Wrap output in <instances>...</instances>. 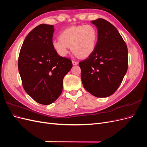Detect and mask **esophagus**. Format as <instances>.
<instances>
[{
  "label": "esophagus",
  "mask_w": 147,
  "mask_h": 147,
  "mask_svg": "<svg viewBox=\"0 0 147 147\" xmlns=\"http://www.w3.org/2000/svg\"><path fill=\"white\" fill-rule=\"evenodd\" d=\"M72 64H73V65H77L78 63V62H77V61H72Z\"/></svg>",
  "instance_id": "obj_1"
}]
</instances>
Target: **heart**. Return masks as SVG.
<instances>
[{
  "instance_id": "obj_1",
  "label": "heart",
  "mask_w": 147,
  "mask_h": 147,
  "mask_svg": "<svg viewBox=\"0 0 147 147\" xmlns=\"http://www.w3.org/2000/svg\"><path fill=\"white\" fill-rule=\"evenodd\" d=\"M97 41V32L91 25H78L66 28L59 34V39L52 42V47L61 56L69 53V47L75 55L84 58L94 52Z\"/></svg>"
}]
</instances>
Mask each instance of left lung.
I'll use <instances>...</instances> for the list:
<instances>
[{
	"instance_id": "1",
	"label": "left lung",
	"mask_w": 147,
	"mask_h": 147,
	"mask_svg": "<svg viewBox=\"0 0 147 147\" xmlns=\"http://www.w3.org/2000/svg\"><path fill=\"white\" fill-rule=\"evenodd\" d=\"M91 23L98 31L96 48L79 63L85 90L97 97L113 94L121 84L128 67L127 48L115 26L104 19Z\"/></svg>"
}]
</instances>
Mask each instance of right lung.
I'll return each mask as SVG.
<instances>
[{
    "mask_svg": "<svg viewBox=\"0 0 147 147\" xmlns=\"http://www.w3.org/2000/svg\"><path fill=\"white\" fill-rule=\"evenodd\" d=\"M54 26L42 24L26 36L20 52L18 70L25 91L38 103L49 105L63 91V78L72 61L52 47Z\"/></svg>",
    "mask_w": 147,
    "mask_h": 147,
    "instance_id": "right-lung-1",
    "label": "right lung"
}]
</instances>
